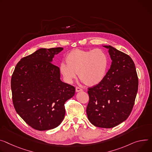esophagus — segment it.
Returning a JSON list of instances; mask_svg holds the SVG:
<instances>
[{"mask_svg": "<svg viewBox=\"0 0 152 152\" xmlns=\"http://www.w3.org/2000/svg\"><path fill=\"white\" fill-rule=\"evenodd\" d=\"M82 91V88H79L78 87H76V92H79V91Z\"/></svg>", "mask_w": 152, "mask_h": 152, "instance_id": "34e87169", "label": "esophagus"}]
</instances>
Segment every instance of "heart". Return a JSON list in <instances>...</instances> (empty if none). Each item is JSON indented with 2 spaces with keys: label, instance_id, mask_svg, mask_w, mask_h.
Instances as JSON below:
<instances>
[{
  "label": "heart",
  "instance_id": "obj_1",
  "mask_svg": "<svg viewBox=\"0 0 152 152\" xmlns=\"http://www.w3.org/2000/svg\"><path fill=\"white\" fill-rule=\"evenodd\" d=\"M66 61L61 63L59 70L64 80L72 83L77 73L88 86L98 85L105 78L110 66L107 54L101 48L89 50L76 49L69 53Z\"/></svg>",
  "mask_w": 152,
  "mask_h": 152
}]
</instances>
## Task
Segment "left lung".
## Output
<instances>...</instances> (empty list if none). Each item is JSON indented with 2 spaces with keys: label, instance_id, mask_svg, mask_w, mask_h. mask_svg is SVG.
I'll return each instance as SVG.
<instances>
[{
  "label": "left lung",
  "instance_id": "obj_1",
  "mask_svg": "<svg viewBox=\"0 0 152 152\" xmlns=\"http://www.w3.org/2000/svg\"><path fill=\"white\" fill-rule=\"evenodd\" d=\"M112 61L104 80L88 88L87 115L96 127L113 128L129 116L138 89V78L134 62L129 55L110 45Z\"/></svg>",
  "mask_w": 152,
  "mask_h": 152
}]
</instances>
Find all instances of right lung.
<instances>
[{"label": "right lung", "mask_w": 152, "mask_h": 152, "mask_svg": "<svg viewBox=\"0 0 152 152\" xmlns=\"http://www.w3.org/2000/svg\"><path fill=\"white\" fill-rule=\"evenodd\" d=\"M63 48H40L16 65L11 87L18 114L32 128L47 130L64 120L65 102L72 98L75 88L61 80L59 68L53 58Z\"/></svg>", "instance_id": "obj_1"}]
</instances>
